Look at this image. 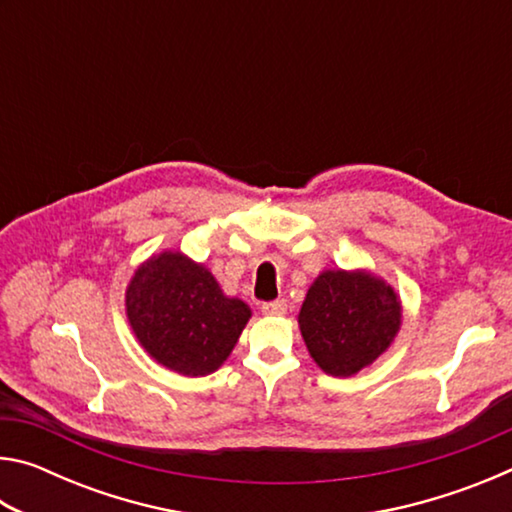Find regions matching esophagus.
I'll use <instances>...</instances> for the list:
<instances>
[{"label": "esophagus", "instance_id": "esophagus-1", "mask_svg": "<svg viewBox=\"0 0 512 512\" xmlns=\"http://www.w3.org/2000/svg\"><path fill=\"white\" fill-rule=\"evenodd\" d=\"M262 311L268 316H282L284 311H287V300L277 298V300H268V302H262Z\"/></svg>", "mask_w": 512, "mask_h": 512}]
</instances>
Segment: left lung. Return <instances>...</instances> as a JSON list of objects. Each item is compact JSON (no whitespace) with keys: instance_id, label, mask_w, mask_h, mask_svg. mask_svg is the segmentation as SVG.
<instances>
[{"instance_id":"8db88e82","label":"left lung","mask_w":512,"mask_h":512,"mask_svg":"<svg viewBox=\"0 0 512 512\" xmlns=\"http://www.w3.org/2000/svg\"><path fill=\"white\" fill-rule=\"evenodd\" d=\"M395 291L366 273L325 271L311 284L298 323L307 350L329 375L370 366L400 329Z\"/></svg>"}]
</instances>
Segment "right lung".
Wrapping results in <instances>:
<instances>
[{"label":"right lung","mask_w":512,"mask_h":512,"mask_svg":"<svg viewBox=\"0 0 512 512\" xmlns=\"http://www.w3.org/2000/svg\"><path fill=\"white\" fill-rule=\"evenodd\" d=\"M126 314L151 357L187 377L210 375L235 348L250 309L225 298L205 266L162 253L137 268Z\"/></svg>","instance_id":"right-lung-1"}]
</instances>
